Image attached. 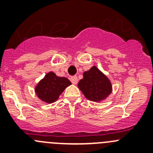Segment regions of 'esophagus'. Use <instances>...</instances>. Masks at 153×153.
<instances>
[{
	"label": "esophagus",
	"mask_w": 153,
	"mask_h": 153,
	"mask_svg": "<svg viewBox=\"0 0 153 153\" xmlns=\"http://www.w3.org/2000/svg\"><path fill=\"white\" fill-rule=\"evenodd\" d=\"M70 81H71V82H72L73 84H76L77 83H78V77H77V76L71 77V78H70Z\"/></svg>",
	"instance_id": "34e87169"
}]
</instances>
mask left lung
Segmentation results:
<instances>
[{"mask_svg": "<svg viewBox=\"0 0 153 153\" xmlns=\"http://www.w3.org/2000/svg\"><path fill=\"white\" fill-rule=\"evenodd\" d=\"M83 79L78 82V88L88 100L99 101L112 92V86L107 78L95 67L84 72Z\"/></svg>", "mask_w": 153, "mask_h": 153, "instance_id": "left-lung-1", "label": "left lung"}]
</instances>
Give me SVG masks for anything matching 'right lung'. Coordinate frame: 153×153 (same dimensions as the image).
I'll return each instance as SVG.
<instances>
[{"label": "right lung", "mask_w": 153, "mask_h": 153, "mask_svg": "<svg viewBox=\"0 0 153 153\" xmlns=\"http://www.w3.org/2000/svg\"><path fill=\"white\" fill-rule=\"evenodd\" d=\"M71 82L67 78L56 76L54 72H49L35 88V92L40 99L47 103H53L64 92Z\"/></svg>", "instance_id": "right-lung-1"}]
</instances>
